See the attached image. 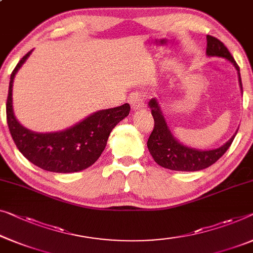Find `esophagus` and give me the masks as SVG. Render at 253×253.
<instances>
[{
    "label": "esophagus",
    "mask_w": 253,
    "mask_h": 253,
    "mask_svg": "<svg viewBox=\"0 0 253 253\" xmlns=\"http://www.w3.org/2000/svg\"><path fill=\"white\" fill-rule=\"evenodd\" d=\"M128 102H129L133 110H138V109H142L144 107V102H143L142 96L136 92L130 94L129 97H128Z\"/></svg>",
    "instance_id": "obj_1"
}]
</instances>
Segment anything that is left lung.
I'll list each match as a JSON object with an SVG mask.
<instances>
[{
    "label": "left lung",
    "mask_w": 253,
    "mask_h": 253,
    "mask_svg": "<svg viewBox=\"0 0 253 253\" xmlns=\"http://www.w3.org/2000/svg\"><path fill=\"white\" fill-rule=\"evenodd\" d=\"M208 56H218L228 60L235 67L239 76L240 88L243 93L242 82H241L240 68L235 62L234 58L229 53L227 47L217 40L216 37L207 35V50ZM149 108L154 119V128L148 139V149L156 163L161 167L176 171H198L208 168L216 163L219 158L231 146L235 134L227 142L217 149L199 150L184 145L174 135L167 125L164 112L161 110L160 103L156 97L149 101Z\"/></svg>",
    "instance_id": "left-lung-1"
}]
</instances>
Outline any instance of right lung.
Returning a JSON list of instances; mask_svg holds the SVG:
<instances>
[{"label":"right lung","mask_w":253,"mask_h":253,"mask_svg":"<svg viewBox=\"0 0 253 253\" xmlns=\"http://www.w3.org/2000/svg\"><path fill=\"white\" fill-rule=\"evenodd\" d=\"M32 52L33 50L29 51L18 62L10 77L6 122L11 136L22 156L44 170L61 174L84 170L102 154L109 135L117 124L129 115V104L94 112L65 130L37 133L28 129L14 116L12 86L16 74Z\"/></svg>","instance_id":"add662e5"}]
</instances>
